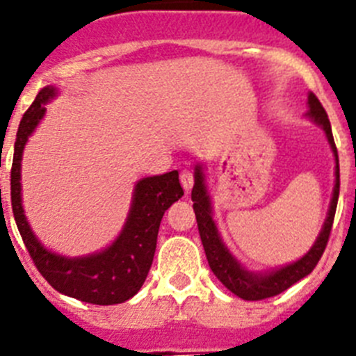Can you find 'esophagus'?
<instances>
[{"label": "esophagus", "instance_id": "esophagus-1", "mask_svg": "<svg viewBox=\"0 0 356 356\" xmlns=\"http://www.w3.org/2000/svg\"><path fill=\"white\" fill-rule=\"evenodd\" d=\"M180 181H181V185H184L185 193H188V191H191V188H193V185H194L193 171H188V169H184V171L180 172Z\"/></svg>", "mask_w": 356, "mask_h": 356}]
</instances>
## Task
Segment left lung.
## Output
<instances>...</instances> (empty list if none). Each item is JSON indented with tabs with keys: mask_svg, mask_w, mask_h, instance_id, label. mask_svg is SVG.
I'll return each mask as SVG.
<instances>
[{
	"mask_svg": "<svg viewBox=\"0 0 356 356\" xmlns=\"http://www.w3.org/2000/svg\"><path fill=\"white\" fill-rule=\"evenodd\" d=\"M308 106H310V110L307 112V118L312 119L314 122H317L325 130L326 139H328L330 146H332L337 165H335V187H333L332 203H330L328 217H326L325 226L321 229L319 237L314 242V246L310 248V251L305 254L303 259L298 260V262H292L289 266L278 269V271L266 273V275H257V273H250L248 269H244L232 257V253L226 250L221 237H219L217 226L212 219V207H210V197L205 187L203 169H201V165H196V171H194V187L191 197L194 201L193 207L194 212H196L197 229H200V237L201 242H203V248H205V254L207 260H209L210 269H212L217 280L228 291H232L235 296H238V298L246 301L266 300V298H273V296L280 294V292L287 291L291 285H294L296 282H300L301 278H305V276L314 271V267L317 266L319 259L325 253L326 244H328L333 217H335V210H337L339 187H341L339 155L335 143H333L332 124H330L328 114H326V110L323 108V105H321V102L317 99V96L314 92L308 94Z\"/></svg>",
	"mask_w": 356,
	"mask_h": 356,
	"instance_id": "8db88e82",
	"label": "left lung"
}]
</instances>
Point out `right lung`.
I'll use <instances>...</instances> for the list:
<instances>
[{"instance_id": "right-lung-1", "label": "right lung", "mask_w": 356, "mask_h": 356, "mask_svg": "<svg viewBox=\"0 0 356 356\" xmlns=\"http://www.w3.org/2000/svg\"><path fill=\"white\" fill-rule=\"evenodd\" d=\"M55 94L53 87H44L19 124L10 171L15 225L31 260L55 291L92 305L124 303L140 291L149 273L163 213L184 196L178 171L143 178L135 185L127 225L106 250L80 259H67L46 250L31 232L21 205V159L28 137L46 114L44 105Z\"/></svg>"}]
</instances>
